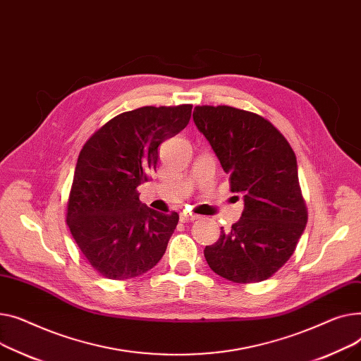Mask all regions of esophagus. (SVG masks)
<instances>
[{
    "label": "esophagus",
    "instance_id": "1",
    "mask_svg": "<svg viewBox=\"0 0 361 361\" xmlns=\"http://www.w3.org/2000/svg\"><path fill=\"white\" fill-rule=\"evenodd\" d=\"M179 217H180V221H182V223H189V221H194V220L198 219V216L186 213V211H183V213H180Z\"/></svg>",
    "mask_w": 361,
    "mask_h": 361
}]
</instances>
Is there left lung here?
<instances>
[{"instance_id":"left-lung-1","label":"left lung","mask_w":361,"mask_h":361,"mask_svg":"<svg viewBox=\"0 0 361 361\" xmlns=\"http://www.w3.org/2000/svg\"><path fill=\"white\" fill-rule=\"evenodd\" d=\"M194 122L243 194L238 223L205 246L207 264L233 283H259L294 253L307 223L298 160L284 135L264 116L231 106H195Z\"/></svg>"}]
</instances>
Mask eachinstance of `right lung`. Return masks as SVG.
<instances>
[{
  "mask_svg": "<svg viewBox=\"0 0 361 361\" xmlns=\"http://www.w3.org/2000/svg\"><path fill=\"white\" fill-rule=\"evenodd\" d=\"M192 104L144 106L119 114L82 145L67 202V224L89 264L128 280L164 255L179 221L144 207L138 185L156 171L159 145L188 125Z\"/></svg>",
  "mask_w": 361,
  "mask_h": 361,
  "instance_id": "1",
  "label": "right lung"
}]
</instances>
